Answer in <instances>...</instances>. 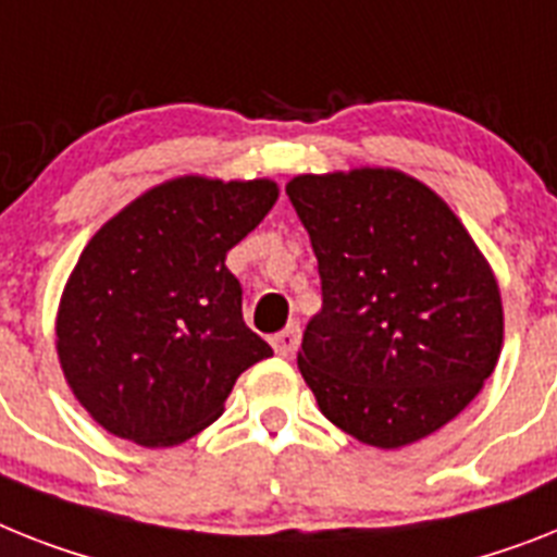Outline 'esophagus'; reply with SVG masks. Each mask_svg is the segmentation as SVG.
<instances>
[{"mask_svg": "<svg viewBox=\"0 0 557 557\" xmlns=\"http://www.w3.org/2000/svg\"><path fill=\"white\" fill-rule=\"evenodd\" d=\"M298 342H301V327L298 324H287L282 333L273 335V350L282 358H289L298 350Z\"/></svg>", "mask_w": 557, "mask_h": 557, "instance_id": "1", "label": "esophagus"}]
</instances>
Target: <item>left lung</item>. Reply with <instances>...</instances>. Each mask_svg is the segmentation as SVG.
I'll return each mask as SVG.
<instances>
[{"label":"left lung","mask_w":557,"mask_h":557,"mask_svg":"<svg viewBox=\"0 0 557 557\" xmlns=\"http://www.w3.org/2000/svg\"><path fill=\"white\" fill-rule=\"evenodd\" d=\"M319 259L298 370L338 430L379 449L433 435L481 393L504 344L495 273L461 219L393 168L289 178Z\"/></svg>","instance_id":"left-lung-1"}]
</instances>
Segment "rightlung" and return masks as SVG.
Wrapping results in <instances>:
<instances>
[{"mask_svg":"<svg viewBox=\"0 0 557 557\" xmlns=\"http://www.w3.org/2000/svg\"><path fill=\"white\" fill-rule=\"evenodd\" d=\"M275 199L273 178L178 176L96 230L57 312L64 381L96 424L176 447L222 416L247 367L273 356L242 319L224 259Z\"/></svg>","mask_w":557,"mask_h":557,"instance_id":"obj_1","label":"right lung"}]
</instances>
